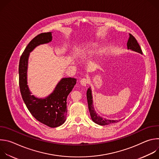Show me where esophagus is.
<instances>
[{"label": "esophagus", "instance_id": "obj_1", "mask_svg": "<svg viewBox=\"0 0 159 159\" xmlns=\"http://www.w3.org/2000/svg\"><path fill=\"white\" fill-rule=\"evenodd\" d=\"M80 84L83 86H86L87 85V84L89 83V80L87 79L86 78H83L80 80Z\"/></svg>", "mask_w": 159, "mask_h": 159}]
</instances>
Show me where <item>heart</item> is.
<instances>
[{"label":"heart","instance_id":"b5f03b06","mask_svg":"<svg viewBox=\"0 0 159 159\" xmlns=\"http://www.w3.org/2000/svg\"><path fill=\"white\" fill-rule=\"evenodd\" d=\"M97 47L96 44L94 43V44H92L89 47V48H84L83 49H82L80 51V55L81 57H82L84 55H85L87 52H90V51H91L93 49H95Z\"/></svg>","mask_w":159,"mask_h":159}]
</instances>
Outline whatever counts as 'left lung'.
Listing matches in <instances>:
<instances>
[{
	"label": "left lung",
	"instance_id": "left-lung-1",
	"mask_svg": "<svg viewBox=\"0 0 159 159\" xmlns=\"http://www.w3.org/2000/svg\"><path fill=\"white\" fill-rule=\"evenodd\" d=\"M129 39L127 42V48L128 50H131L132 51L138 52L139 53L142 54V51L140 47L139 44L138 43L137 39L131 34H129ZM87 99L88 103V107L90 112V117H91L92 120L96 124L99 125H107L109 124L117 123L118 120H107L106 118H102L99 116L95 111L93 106V95H92V90L90 87L87 89Z\"/></svg>",
	"mask_w": 159,
	"mask_h": 159
}]
</instances>
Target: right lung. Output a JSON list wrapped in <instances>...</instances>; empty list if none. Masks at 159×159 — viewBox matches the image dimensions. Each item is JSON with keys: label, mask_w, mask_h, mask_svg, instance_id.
I'll use <instances>...</instances> for the list:
<instances>
[{"label": "right lung", "mask_w": 159, "mask_h": 159, "mask_svg": "<svg viewBox=\"0 0 159 159\" xmlns=\"http://www.w3.org/2000/svg\"><path fill=\"white\" fill-rule=\"evenodd\" d=\"M52 40L51 32L43 33L34 37L22 53L19 65V82L20 94L31 114L38 121L51 128L63 124L66 115V99L76 84L75 78H63L53 91L47 98H38L29 89L27 71L30 53L40 44L48 43Z\"/></svg>", "instance_id": "right-lung-1"}]
</instances>
